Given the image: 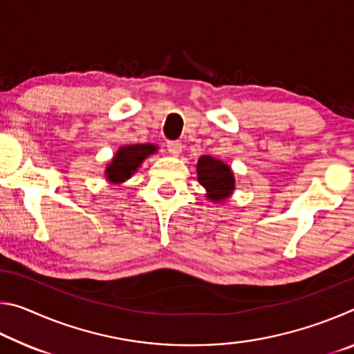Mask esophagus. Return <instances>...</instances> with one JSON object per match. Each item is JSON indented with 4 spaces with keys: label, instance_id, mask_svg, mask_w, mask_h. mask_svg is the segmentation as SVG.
Here are the masks:
<instances>
[{
    "label": "esophagus",
    "instance_id": "34e87169",
    "mask_svg": "<svg viewBox=\"0 0 354 354\" xmlns=\"http://www.w3.org/2000/svg\"><path fill=\"white\" fill-rule=\"evenodd\" d=\"M167 149H169L170 154L179 156L183 151V143L179 140H170V142H167Z\"/></svg>",
    "mask_w": 354,
    "mask_h": 354
}]
</instances>
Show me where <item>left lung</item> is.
Instances as JSON below:
<instances>
[{"instance_id": "obj_1", "label": "left lung", "mask_w": 354, "mask_h": 354, "mask_svg": "<svg viewBox=\"0 0 354 354\" xmlns=\"http://www.w3.org/2000/svg\"><path fill=\"white\" fill-rule=\"evenodd\" d=\"M198 181L206 189L207 198L221 201L227 198L234 190V176L230 167L214 159L211 156H201L196 165Z\"/></svg>"}]
</instances>
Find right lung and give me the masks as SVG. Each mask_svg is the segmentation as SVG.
Masks as SVG:
<instances>
[{"mask_svg": "<svg viewBox=\"0 0 354 354\" xmlns=\"http://www.w3.org/2000/svg\"><path fill=\"white\" fill-rule=\"evenodd\" d=\"M156 151L154 145H129L118 149L115 158L107 165L106 178L113 184L123 183L139 169L142 160Z\"/></svg>", "mask_w": 354, "mask_h": 354, "instance_id": "right-lung-1", "label": "right lung"}]
</instances>
